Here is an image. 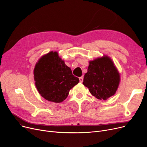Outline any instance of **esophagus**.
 I'll use <instances>...</instances> for the list:
<instances>
[{"label": "esophagus", "mask_w": 147, "mask_h": 147, "mask_svg": "<svg viewBox=\"0 0 147 147\" xmlns=\"http://www.w3.org/2000/svg\"><path fill=\"white\" fill-rule=\"evenodd\" d=\"M79 80H80V82L82 83L83 81V78H82V77H80V78H79Z\"/></svg>", "instance_id": "34e87169"}]
</instances>
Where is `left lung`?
Listing matches in <instances>:
<instances>
[{
	"instance_id": "left-lung-1",
	"label": "left lung",
	"mask_w": 147,
	"mask_h": 147,
	"mask_svg": "<svg viewBox=\"0 0 147 147\" xmlns=\"http://www.w3.org/2000/svg\"><path fill=\"white\" fill-rule=\"evenodd\" d=\"M120 82V75L111 59L107 56L89 62L83 84L99 99L114 95Z\"/></svg>"
}]
</instances>
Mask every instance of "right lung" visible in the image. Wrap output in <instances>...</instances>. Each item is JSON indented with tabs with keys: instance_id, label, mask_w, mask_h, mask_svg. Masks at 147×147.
<instances>
[{
	"instance_id": "add662e5",
	"label": "right lung",
	"mask_w": 147,
	"mask_h": 147,
	"mask_svg": "<svg viewBox=\"0 0 147 147\" xmlns=\"http://www.w3.org/2000/svg\"><path fill=\"white\" fill-rule=\"evenodd\" d=\"M36 86L41 95L49 101L59 103L67 97L69 91L79 82L72 74L57 52L43 56L34 69Z\"/></svg>"
}]
</instances>
